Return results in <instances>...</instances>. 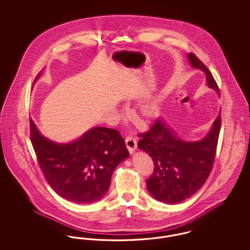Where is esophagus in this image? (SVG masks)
<instances>
[{"instance_id":"obj_1","label":"esophagus","mask_w":250,"mask_h":250,"mask_svg":"<svg viewBox=\"0 0 250 250\" xmlns=\"http://www.w3.org/2000/svg\"><path fill=\"white\" fill-rule=\"evenodd\" d=\"M125 144H126V147H127L130 154H133L135 152V150L137 149V141H136V139H134L131 136L126 137Z\"/></svg>"}]
</instances>
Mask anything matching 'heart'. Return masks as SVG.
I'll use <instances>...</instances> for the list:
<instances>
[{
	"instance_id": "heart-1",
	"label": "heart",
	"mask_w": 250,
	"mask_h": 250,
	"mask_svg": "<svg viewBox=\"0 0 250 250\" xmlns=\"http://www.w3.org/2000/svg\"><path fill=\"white\" fill-rule=\"evenodd\" d=\"M154 109H155V106L153 105V104H149V105H147L145 108H144V111L147 113V114H150V113H152L153 111H154Z\"/></svg>"
}]
</instances>
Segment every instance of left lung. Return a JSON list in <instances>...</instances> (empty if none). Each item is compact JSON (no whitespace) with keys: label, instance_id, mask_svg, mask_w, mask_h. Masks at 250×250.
Here are the masks:
<instances>
[{"label":"left lung","instance_id":"1","mask_svg":"<svg viewBox=\"0 0 250 250\" xmlns=\"http://www.w3.org/2000/svg\"><path fill=\"white\" fill-rule=\"evenodd\" d=\"M188 59L193 68L205 73L207 86L219 94L212 74L198 57L188 53ZM220 125L219 112L204 138L186 141L158 117L149 130L140 134L138 147L150 155L155 164L152 176L146 180L147 190L153 198L167 204H175L202 188L214 164Z\"/></svg>","mask_w":250,"mask_h":250}]
</instances>
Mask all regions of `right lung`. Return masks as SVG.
<instances>
[{
  "label": "right lung",
  "instance_id": "add662e5",
  "mask_svg": "<svg viewBox=\"0 0 250 250\" xmlns=\"http://www.w3.org/2000/svg\"><path fill=\"white\" fill-rule=\"evenodd\" d=\"M30 123L39 166L53 190L79 204L93 203L106 196L114 169L129 157L118 131L95 126L75 141L57 143L43 136L33 120Z\"/></svg>",
  "mask_w": 250,
  "mask_h": 250
}]
</instances>
